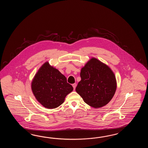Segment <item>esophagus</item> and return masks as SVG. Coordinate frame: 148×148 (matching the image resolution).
<instances>
[{
	"label": "esophagus",
	"instance_id": "1",
	"mask_svg": "<svg viewBox=\"0 0 148 148\" xmlns=\"http://www.w3.org/2000/svg\"><path fill=\"white\" fill-rule=\"evenodd\" d=\"M76 86H77L76 84H73V89H74V90H75V87H76Z\"/></svg>",
	"mask_w": 148,
	"mask_h": 148
}]
</instances>
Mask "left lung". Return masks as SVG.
<instances>
[{
	"label": "left lung",
	"instance_id": "8db88e82",
	"mask_svg": "<svg viewBox=\"0 0 148 148\" xmlns=\"http://www.w3.org/2000/svg\"><path fill=\"white\" fill-rule=\"evenodd\" d=\"M81 80L75 90L87 104L95 108L107 105L117 87L115 75L110 68L92 58L80 72Z\"/></svg>",
	"mask_w": 148,
	"mask_h": 148
}]
</instances>
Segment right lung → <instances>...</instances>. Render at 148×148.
<instances>
[{
    "label": "right lung",
    "mask_w": 148,
    "mask_h": 148,
    "mask_svg": "<svg viewBox=\"0 0 148 148\" xmlns=\"http://www.w3.org/2000/svg\"><path fill=\"white\" fill-rule=\"evenodd\" d=\"M31 88L37 101L49 109L59 107L73 89L67 82L66 77L48 62H45L35 74Z\"/></svg>",
    "instance_id": "add662e5"
}]
</instances>
